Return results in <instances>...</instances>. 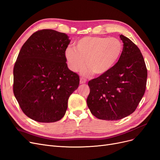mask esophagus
<instances>
[{
    "label": "esophagus",
    "mask_w": 160,
    "mask_h": 160,
    "mask_svg": "<svg viewBox=\"0 0 160 160\" xmlns=\"http://www.w3.org/2000/svg\"><path fill=\"white\" fill-rule=\"evenodd\" d=\"M86 81H87L86 79L83 78V77H81V78H80V83H81V84L85 83Z\"/></svg>",
    "instance_id": "34e87169"
}]
</instances>
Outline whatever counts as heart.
<instances>
[{"label":"heart","instance_id":"b5f03b06","mask_svg":"<svg viewBox=\"0 0 160 160\" xmlns=\"http://www.w3.org/2000/svg\"><path fill=\"white\" fill-rule=\"evenodd\" d=\"M123 51V42L117 38L85 37L76 42L75 49L67 47L65 55L72 71H81L86 62L89 72L102 75L118 63Z\"/></svg>","mask_w":160,"mask_h":160}]
</instances>
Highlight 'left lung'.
<instances>
[{
	"label": "left lung",
	"instance_id": "left-lung-1",
	"mask_svg": "<svg viewBox=\"0 0 160 160\" xmlns=\"http://www.w3.org/2000/svg\"><path fill=\"white\" fill-rule=\"evenodd\" d=\"M123 51L118 63L107 73L89 81L87 103L99 119L116 121L133 113L146 88L148 70L137 45L121 35Z\"/></svg>",
	"mask_w": 160,
	"mask_h": 160
}]
</instances>
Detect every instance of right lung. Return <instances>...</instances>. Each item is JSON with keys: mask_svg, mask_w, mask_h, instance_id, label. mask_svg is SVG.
I'll use <instances>...</instances> for the list:
<instances>
[{"mask_svg": "<svg viewBox=\"0 0 160 160\" xmlns=\"http://www.w3.org/2000/svg\"><path fill=\"white\" fill-rule=\"evenodd\" d=\"M66 34L37 31L24 43L13 69V93L22 112L41 123L60 120L69 96L78 88L79 76L69 70Z\"/></svg>", "mask_w": 160, "mask_h": 160, "instance_id": "1", "label": "right lung"}]
</instances>
